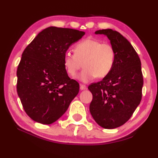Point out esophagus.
<instances>
[{"label": "esophagus", "mask_w": 158, "mask_h": 158, "mask_svg": "<svg viewBox=\"0 0 158 158\" xmlns=\"http://www.w3.org/2000/svg\"><path fill=\"white\" fill-rule=\"evenodd\" d=\"M80 89L81 90H86L87 89V86L85 85H82V84H80Z\"/></svg>", "instance_id": "obj_1"}]
</instances>
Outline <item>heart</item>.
Returning <instances> with one entry per match:
<instances>
[{
	"label": "heart",
	"mask_w": 158,
	"mask_h": 158,
	"mask_svg": "<svg viewBox=\"0 0 158 158\" xmlns=\"http://www.w3.org/2000/svg\"><path fill=\"white\" fill-rule=\"evenodd\" d=\"M73 50L74 54L66 52L64 54V66L71 77H74L84 66L78 76V79L83 82H87L96 77H107L115 64V51L113 45L102 43L99 40H83L74 46Z\"/></svg>",
	"instance_id": "heart-1"
}]
</instances>
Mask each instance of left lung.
Segmentation results:
<instances>
[{
    "label": "left lung",
    "instance_id": "left-lung-1",
    "mask_svg": "<svg viewBox=\"0 0 158 158\" xmlns=\"http://www.w3.org/2000/svg\"><path fill=\"white\" fill-rule=\"evenodd\" d=\"M95 34L108 37L115 49V61L107 77L89 85L93 94L90 112L99 126L117 128L130 118L141 101V63L132 45L119 32L108 28Z\"/></svg>",
    "mask_w": 158,
    "mask_h": 158
}]
</instances>
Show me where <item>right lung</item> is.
<instances>
[{
	"instance_id": "obj_1",
	"label": "right lung",
	"mask_w": 158,
	"mask_h": 158,
	"mask_svg": "<svg viewBox=\"0 0 158 158\" xmlns=\"http://www.w3.org/2000/svg\"><path fill=\"white\" fill-rule=\"evenodd\" d=\"M85 34L51 26L40 32L23 52L17 70V91L25 112L36 122H55L79 93V83L68 76L63 58Z\"/></svg>"
}]
</instances>
